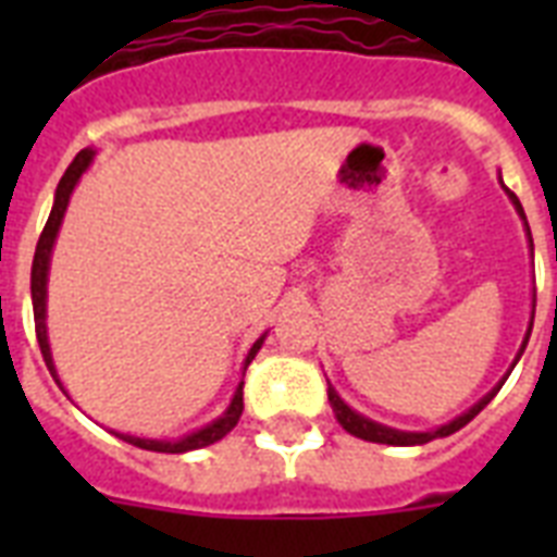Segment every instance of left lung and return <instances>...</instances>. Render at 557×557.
Returning a JSON list of instances; mask_svg holds the SVG:
<instances>
[{"label":"left lung","mask_w":557,"mask_h":557,"mask_svg":"<svg viewBox=\"0 0 557 557\" xmlns=\"http://www.w3.org/2000/svg\"><path fill=\"white\" fill-rule=\"evenodd\" d=\"M509 196H511V201H515V208L520 210V216H523V208H520L518 196H515V193H509ZM527 231H529V225H527ZM529 243H532V234H529ZM527 341H523V349H527ZM520 356H523V352H520ZM500 387L503 384H497V387H494L492 393H488V396L480 401V405H474L471 410H468V413H462L450 424H442L440 431H433V433H405V431H393V428H384V424H379V422H370V419H364V416H358L356 410H349V407L341 401V396L332 387H330V401H332V410H335V416H338V422L344 424V431H349L352 436H358V440L381 442V445H424V442L436 440V436H450V433L459 431V428H466V424L471 422V419H474V416L480 413V410H483V407L488 405L494 396H497V389Z\"/></svg>","instance_id":"left-lung-1"}]
</instances>
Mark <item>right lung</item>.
Wrapping results in <instances>:
<instances>
[{
	"label": "right lung",
	"mask_w": 557,
	"mask_h": 557,
	"mask_svg": "<svg viewBox=\"0 0 557 557\" xmlns=\"http://www.w3.org/2000/svg\"><path fill=\"white\" fill-rule=\"evenodd\" d=\"M95 152L91 150H81L74 156V161L65 170V176L60 178V185H57V196H54V208H51V216H48L46 227H42V234H39L37 251H34V265H30V300H34V330H37V344L39 352L46 358V367L54 375V361H51V349H48V335H46V277H48V257H51V245H54V236L60 231V222H63L65 205H69V196H72L74 185H77V178L86 168H89V161ZM262 347V338L257 341L245 358V367L251 364L253 356H257V349ZM57 379V375H54ZM60 384V381H57ZM239 416H243V384L236 387V396L231 401V407L225 410V416H219L216 422L208 424V428H201V431L190 433L185 440L178 442H156V440H138V436H126V433H117L121 440H126L135 448L144 450H161V454H185V450H196L205 448V445H213L219 442L225 433H231L239 422Z\"/></svg>",
	"instance_id": "add662e5"
}]
</instances>
